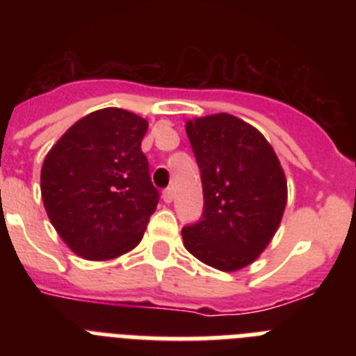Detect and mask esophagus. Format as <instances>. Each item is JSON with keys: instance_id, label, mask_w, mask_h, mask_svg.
<instances>
[{"instance_id": "34e87169", "label": "esophagus", "mask_w": 356, "mask_h": 356, "mask_svg": "<svg viewBox=\"0 0 356 356\" xmlns=\"http://www.w3.org/2000/svg\"><path fill=\"white\" fill-rule=\"evenodd\" d=\"M162 200L165 201V203H171L172 200H175V194H172V188H165L162 193Z\"/></svg>"}]
</instances>
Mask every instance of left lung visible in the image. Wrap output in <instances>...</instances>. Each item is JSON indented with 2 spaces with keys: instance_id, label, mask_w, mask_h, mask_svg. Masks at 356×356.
Returning <instances> with one entry per match:
<instances>
[{
  "instance_id": "left-lung-1",
  "label": "left lung",
  "mask_w": 356,
  "mask_h": 356,
  "mask_svg": "<svg viewBox=\"0 0 356 356\" xmlns=\"http://www.w3.org/2000/svg\"><path fill=\"white\" fill-rule=\"evenodd\" d=\"M200 165L203 216L181 229L185 250L219 271L259 259L287 205V180L271 144L257 128L229 114L185 124Z\"/></svg>"
}]
</instances>
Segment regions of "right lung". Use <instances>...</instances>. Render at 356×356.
I'll use <instances>...</instances> for the list:
<instances>
[{
	"mask_svg": "<svg viewBox=\"0 0 356 356\" xmlns=\"http://www.w3.org/2000/svg\"><path fill=\"white\" fill-rule=\"evenodd\" d=\"M146 130V119L128 110H96L44 159V209L62 241L83 259H115L143 238L160 196L140 149Z\"/></svg>",
	"mask_w": 356,
	"mask_h": 356,
	"instance_id": "obj_1",
	"label": "right lung"
}]
</instances>
